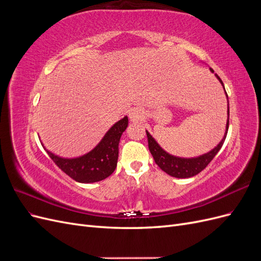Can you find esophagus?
Segmentation results:
<instances>
[{
	"instance_id": "34e87169",
	"label": "esophagus",
	"mask_w": 261,
	"mask_h": 261,
	"mask_svg": "<svg viewBox=\"0 0 261 261\" xmlns=\"http://www.w3.org/2000/svg\"><path fill=\"white\" fill-rule=\"evenodd\" d=\"M145 116V113L141 109H138V108H135V109H132L130 112H129V118L130 121H141Z\"/></svg>"
}]
</instances>
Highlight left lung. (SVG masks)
I'll return each instance as SVG.
<instances>
[{"label":"left lung","mask_w":261,"mask_h":261,"mask_svg":"<svg viewBox=\"0 0 261 261\" xmlns=\"http://www.w3.org/2000/svg\"><path fill=\"white\" fill-rule=\"evenodd\" d=\"M211 72L213 73V69L210 68ZM217 78L220 81V83L222 84V81L221 78L216 74ZM224 88V86H223ZM227 96V94H226ZM228 118H230V109L227 108V123H226V130H225V135L223 139L220 141V144L215 148L212 149L211 151L208 153H204L200 156L197 158H192V159H186V158H178L169 154L167 151L158 145L156 141L152 138V136L146 130L147 133V137H148V147L150 152H151L154 162L156 163L158 167H159L162 171L165 173H168L169 175L173 177H177V178H187V177H192L198 174L203 169H206L207 165L212 161L213 158L216 156V154L219 152V150L222 147L227 129H228Z\"/></svg>","instance_id":"left-lung-1"}]
</instances>
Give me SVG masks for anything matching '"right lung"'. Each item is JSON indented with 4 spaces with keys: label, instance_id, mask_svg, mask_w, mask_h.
<instances>
[{
    "label": "right lung",
    "instance_id": "1",
    "mask_svg": "<svg viewBox=\"0 0 261 261\" xmlns=\"http://www.w3.org/2000/svg\"><path fill=\"white\" fill-rule=\"evenodd\" d=\"M128 125L127 116L115 123L90 152L75 159H65L48 151L58 167L80 183H94L107 178L114 172L118 158V143Z\"/></svg>",
    "mask_w": 261,
    "mask_h": 261
}]
</instances>
